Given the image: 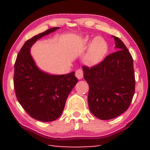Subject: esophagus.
<instances>
[{"instance_id":"obj_1","label":"esophagus","mask_w":150,"mask_h":150,"mask_svg":"<svg viewBox=\"0 0 150 150\" xmlns=\"http://www.w3.org/2000/svg\"><path fill=\"white\" fill-rule=\"evenodd\" d=\"M83 75H84V72L81 69H79L75 72V76L77 77L78 79H81L83 77Z\"/></svg>"}]
</instances>
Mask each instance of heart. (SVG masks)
Instances as JSON below:
<instances>
[{"label":"heart","mask_w":150,"mask_h":150,"mask_svg":"<svg viewBox=\"0 0 150 150\" xmlns=\"http://www.w3.org/2000/svg\"><path fill=\"white\" fill-rule=\"evenodd\" d=\"M85 42H89L87 38L85 39ZM108 50V44L105 40L99 36L96 37L91 42L89 49L84 58L85 63L89 66L98 64L105 57Z\"/></svg>","instance_id":"obj_1"}]
</instances>
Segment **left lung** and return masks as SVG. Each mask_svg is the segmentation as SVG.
I'll return each mask as SVG.
<instances>
[{"instance_id":"obj_1","label":"left lung","mask_w":150,"mask_h":150,"mask_svg":"<svg viewBox=\"0 0 150 150\" xmlns=\"http://www.w3.org/2000/svg\"><path fill=\"white\" fill-rule=\"evenodd\" d=\"M112 37L119 50L93 67H83L84 78L89 86L88 107L94 116L105 120L128 110L135 92L132 57L122 40Z\"/></svg>"}]
</instances>
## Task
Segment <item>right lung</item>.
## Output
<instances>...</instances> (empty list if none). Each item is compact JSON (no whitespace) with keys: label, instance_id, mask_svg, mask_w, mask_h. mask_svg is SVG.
Masks as SVG:
<instances>
[{"label":"right lung","instance_id":"add662e5","mask_svg":"<svg viewBox=\"0 0 150 150\" xmlns=\"http://www.w3.org/2000/svg\"><path fill=\"white\" fill-rule=\"evenodd\" d=\"M54 27L28 40L20 50L14 64V87L18 100L35 120L52 122L62 115L68 95L78 80L73 71L54 75L40 70L30 54L38 40L59 29Z\"/></svg>","mask_w":150,"mask_h":150}]
</instances>
